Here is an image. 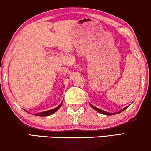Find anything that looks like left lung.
<instances>
[{"mask_svg":"<svg viewBox=\"0 0 151 151\" xmlns=\"http://www.w3.org/2000/svg\"><path fill=\"white\" fill-rule=\"evenodd\" d=\"M90 104V106H91V107L93 108V109H95V110H96L97 111H98L99 113H101V114H105V115H112V114H118V113H121L122 111H123L124 110H125V109H127V107H127L124 108V109H122V110H120L119 111V112H116V113H109V112H107V111H103V110H102V109H98V108H97V107H94V106H93V105H92L91 104Z\"/></svg>","mask_w":151,"mask_h":151,"instance_id":"obj_1","label":"left lung"}]
</instances>
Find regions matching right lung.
Listing matches in <instances>:
<instances>
[{
    "instance_id": "add662e5",
    "label": "right lung",
    "mask_w": 151,
    "mask_h": 151,
    "mask_svg": "<svg viewBox=\"0 0 151 151\" xmlns=\"http://www.w3.org/2000/svg\"><path fill=\"white\" fill-rule=\"evenodd\" d=\"M61 104H59V105H58L57 107L54 108V109H51V110H49V111H44V112H41V113H40V114H37V116H49V115L54 114V112H56V111H57L60 107H61Z\"/></svg>"
}]
</instances>
